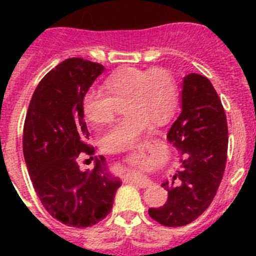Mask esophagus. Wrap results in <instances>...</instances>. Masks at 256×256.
<instances>
[{"instance_id":"34e87169","label":"esophagus","mask_w":256,"mask_h":256,"mask_svg":"<svg viewBox=\"0 0 256 256\" xmlns=\"http://www.w3.org/2000/svg\"><path fill=\"white\" fill-rule=\"evenodd\" d=\"M128 182L134 183V184L138 186V187H141V188H146V187H148L150 184H151V182H150L148 180H146V178H144V177H141V176L128 177Z\"/></svg>"}]
</instances>
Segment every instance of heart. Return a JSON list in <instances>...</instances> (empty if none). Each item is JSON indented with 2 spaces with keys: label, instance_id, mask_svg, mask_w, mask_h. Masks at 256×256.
<instances>
[{
  "label": "heart",
  "instance_id": "1",
  "mask_svg": "<svg viewBox=\"0 0 256 256\" xmlns=\"http://www.w3.org/2000/svg\"><path fill=\"white\" fill-rule=\"evenodd\" d=\"M105 90L92 89L85 94L82 110L94 125L110 122L122 104L128 116L114 122L100 136L108 152L132 148L148 131L150 122L164 124L174 114L178 100L174 76L166 69L130 68L105 80Z\"/></svg>",
  "mask_w": 256,
  "mask_h": 256
}]
</instances>
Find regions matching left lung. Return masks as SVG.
Instances as JSON below:
<instances>
[{"instance_id": "8db88e82", "label": "left lung", "mask_w": 256, "mask_h": 256, "mask_svg": "<svg viewBox=\"0 0 256 256\" xmlns=\"http://www.w3.org/2000/svg\"><path fill=\"white\" fill-rule=\"evenodd\" d=\"M167 140L182 154V168L162 183L168 190L166 204L148 214L164 226H187L216 197L228 152L226 112L208 78L196 73L183 78L182 112Z\"/></svg>"}]
</instances>
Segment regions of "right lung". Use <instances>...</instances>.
Listing matches in <instances>:
<instances>
[{
  "mask_svg": "<svg viewBox=\"0 0 256 256\" xmlns=\"http://www.w3.org/2000/svg\"><path fill=\"white\" fill-rule=\"evenodd\" d=\"M102 72V64L82 58L62 62L36 88L23 128V156L40 203L56 220L76 228L102 220L121 186L104 156L95 157L92 171L78 164L82 154H94L82 100Z\"/></svg>",
  "mask_w": 256,
  "mask_h": 256,
  "instance_id": "obj_1",
  "label": "right lung"
}]
</instances>
